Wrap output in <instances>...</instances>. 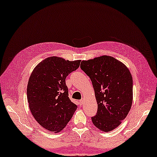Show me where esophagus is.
Wrapping results in <instances>:
<instances>
[{
    "mask_svg": "<svg viewBox=\"0 0 157 157\" xmlns=\"http://www.w3.org/2000/svg\"><path fill=\"white\" fill-rule=\"evenodd\" d=\"M84 99L82 98L80 101H79V105H84Z\"/></svg>",
    "mask_w": 157,
    "mask_h": 157,
    "instance_id": "1",
    "label": "esophagus"
}]
</instances>
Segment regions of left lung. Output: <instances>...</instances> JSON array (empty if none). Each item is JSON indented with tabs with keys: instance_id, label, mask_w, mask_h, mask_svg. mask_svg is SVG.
<instances>
[{
	"instance_id": "8db88e82",
	"label": "left lung",
	"mask_w": 157,
	"mask_h": 157,
	"mask_svg": "<svg viewBox=\"0 0 157 157\" xmlns=\"http://www.w3.org/2000/svg\"><path fill=\"white\" fill-rule=\"evenodd\" d=\"M80 68L90 78L97 101L98 111L92 121L107 132L121 124L131 109L133 80L127 67L109 56L82 61Z\"/></svg>"
}]
</instances>
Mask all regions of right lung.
<instances>
[{
    "label": "right lung",
    "instance_id": "add662e5",
    "mask_svg": "<svg viewBox=\"0 0 157 157\" xmlns=\"http://www.w3.org/2000/svg\"><path fill=\"white\" fill-rule=\"evenodd\" d=\"M80 61L51 56L40 63L29 77V109L36 121L50 132L61 131L78 108L69 98L65 79L79 67Z\"/></svg>",
    "mask_w": 157,
    "mask_h": 157
}]
</instances>
